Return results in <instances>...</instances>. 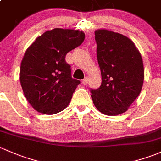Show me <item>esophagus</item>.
Listing matches in <instances>:
<instances>
[{"label":"esophagus","instance_id":"obj_1","mask_svg":"<svg viewBox=\"0 0 161 161\" xmlns=\"http://www.w3.org/2000/svg\"><path fill=\"white\" fill-rule=\"evenodd\" d=\"M82 83H83V84H84V85H87V83H88V78H87V77L84 78V80H82Z\"/></svg>","mask_w":161,"mask_h":161}]
</instances>
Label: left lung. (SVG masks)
<instances>
[{
    "mask_svg": "<svg viewBox=\"0 0 161 161\" xmlns=\"http://www.w3.org/2000/svg\"><path fill=\"white\" fill-rule=\"evenodd\" d=\"M94 34L102 83L98 89L91 90V98L103 114H121L141 94L144 79L142 57L134 43L121 34L106 29Z\"/></svg>",
    "mask_w": 161,
    "mask_h": 161,
    "instance_id": "left-lung-1",
    "label": "left lung"
}]
</instances>
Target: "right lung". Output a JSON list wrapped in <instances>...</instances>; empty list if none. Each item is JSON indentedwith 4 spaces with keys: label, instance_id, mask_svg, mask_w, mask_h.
Returning a JSON list of instances; mask_svg holds the SVG:
<instances>
[{
    "label": "right lung",
    "instance_id": "add662e5",
    "mask_svg": "<svg viewBox=\"0 0 161 161\" xmlns=\"http://www.w3.org/2000/svg\"><path fill=\"white\" fill-rule=\"evenodd\" d=\"M84 37L82 31L54 28L37 37L25 51L20 63V85L26 99L39 113L58 114L70 103L80 80L71 77L65 57Z\"/></svg>",
    "mask_w": 161,
    "mask_h": 161
}]
</instances>
